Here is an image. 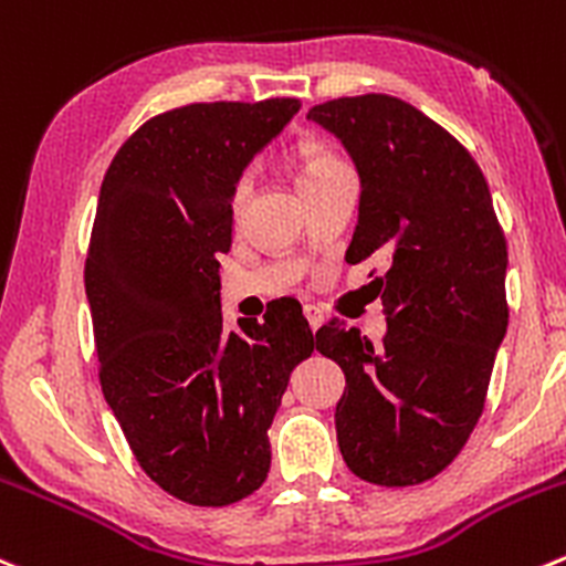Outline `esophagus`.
<instances>
[{
  "label": "esophagus",
  "mask_w": 566,
  "mask_h": 566,
  "mask_svg": "<svg viewBox=\"0 0 566 566\" xmlns=\"http://www.w3.org/2000/svg\"><path fill=\"white\" fill-rule=\"evenodd\" d=\"M304 317H306V323H310L312 332H317V328L323 326V312L317 310V306L306 304V306H304Z\"/></svg>",
  "instance_id": "obj_1"
}]
</instances>
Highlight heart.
Segmentation results:
<instances>
[{"label": "heart", "mask_w": 566, "mask_h": 566, "mask_svg": "<svg viewBox=\"0 0 566 566\" xmlns=\"http://www.w3.org/2000/svg\"><path fill=\"white\" fill-rule=\"evenodd\" d=\"M337 168H343V163H339L337 157L328 155V151H323V149H317V146H306V149H301V155H298L301 188H304V185L317 182V179H323L326 174L337 171ZM249 196H251V177H240L232 188V199H229V210H232L234 221L243 216Z\"/></svg>", "instance_id": "b5f03b06"}]
</instances>
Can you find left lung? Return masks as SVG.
<instances>
[{
    "instance_id": "left-lung-1",
    "label": "left lung",
    "mask_w": 566,
    "mask_h": 566,
    "mask_svg": "<svg viewBox=\"0 0 566 566\" xmlns=\"http://www.w3.org/2000/svg\"><path fill=\"white\" fill-rule=\"evenodd\" d=\"M306 118L339 137L361 179L345 260L376 262L381 345L328 321L317 350L345 373L334 411L350 473L411 486L448 468L484 411L506 337L509 251L490 188L451 132L384 93L315 104Z\"/></svg>"
}]
</instances>
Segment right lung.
<instances>
[{"label":"right lung","instance_id":"add662e5","mask_svg":"<svg viewBox=\"0 0 566 566\" xmlns=\"http://www.w3.org/2000/svg\"><path fill=\"white\" fill-rule=\"evenodd\" d=\"M298 98L212 102L146 120L98 193L85 293L98 381L137 464L168 495L229 506L271 470L273 415L317 348L298 301L227 332L221 262L232 188Z\"/></svg>","mask_w":566,"mask_h":566}]
</instances>
